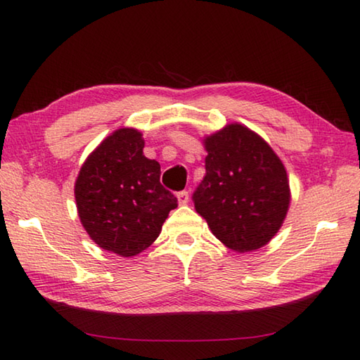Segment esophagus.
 <instances>
[{
	"label": "esophagus",
	"instance_id": "esophagus-1",
	"mask_svg": "<svg viewBox=\"0 0 360 360\" xmlns=\"http://www.w3.org/2000/svg\"><path fill=\"white\" fill-rule=\"evenodd\" d=\"M179 200L181 205H187L188 203V198H191V195H188L187 191H182V192H178V195H176Z\"/></svg>",
	"mask_w": 360,
	"mask_h": 360
}]
</instances>
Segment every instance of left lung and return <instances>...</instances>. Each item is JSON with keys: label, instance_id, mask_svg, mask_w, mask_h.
I'll use <instances>...</instances> for the list:
<instances>
[{"label": "left lung", "instance_id": "obj_1", "mask_svg": "<svg viewBox=\"0 0 360 360\" xmlns=\"http://www.w3.org/2000/svg\"><path fill=\"white\" fill-rule=\"evenodd\" d=\"M205 149L206 174L193 192L195 210L231 251L265 246L281 229L290 203L283 162L241 124L205 138Z\"/></svg>", "mask_w": 360, "mask_h": 360}]
</instances>
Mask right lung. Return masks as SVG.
I'll list each match as a JSON object with an SVG mask.
<instances>
[{
  "label": "right lung",
  "mask_w": 360,
  "mask_h": 360,
  "mask_svg": "<svg viewBox=\"0 0 360 360\" xmlns=\"http://www.w3.org/2000/svg\"><path fill=\"white\" fill-rule=\"evenodd\" d=\"M135 129H119L87 157L75 197L79 219L105 251L131 257L160 235L178 198L160 184V163L143 154Z\"/></svg>",
  "instance_id": "right-lung-1"
}]
</instances>
